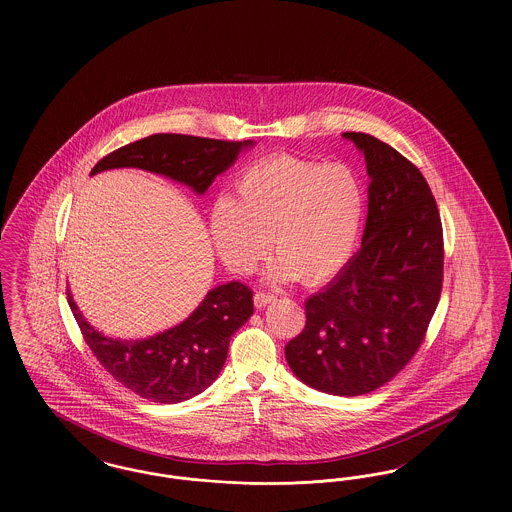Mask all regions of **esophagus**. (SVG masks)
<instances>
[{"mask_svg":"<svg viewBox=\"0 0 512 512\" xmlns=\"http://www.w3.org/2000/svg\"><path fill=\"white\" fill-rule=\"evenodd\" d=\"M276 299V295L270 292H257L255 293V297H253V301H255V307H267L268 303H272Z\"/></svg>","mask_w":512,"mask_h":512,"instance_id":"obj_1","label":"esophagus"}]
</instances>
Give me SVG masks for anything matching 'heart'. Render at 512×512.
I'll use <instances>...</instances> for the list:
<instances>
[{"label": "heart", "instance_id": "1", "mask_svg": "<svg viewBox=\"0 0 512 512\" xmlns=\"http://www.w3.org/2000/svg\"><path fill=\"white\" fill-rule=\"evenodd\" d=\"M363 215L365 190L349 167L282 153L240 172L234 197L211 205L209 232L234 272H251L274 240V278L320 286L349 265Z\"/></svg>", "mask_w": 512, "mask_h": 512}]
</instances>
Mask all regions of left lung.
Here are the masks:
<instances>
[{
    "mask_svg": "<svg viewBox=\"0 0 512 512\" xmlns=\"http://www.w3.org/2000/svg\"><path fill=\"white\" fill-rule=\"evenodd\" d=\"M365 151L363 245L322 292L305 301V328L288 341L293 374L332 395H365L411 363L443 286V228L432 190L386 142L345 132Z\"/></svg>",
    "mask_w": 512,
    "mask_h": 512,
    "instance_id": "left-lung-1",
    "label": "left lung"
}]
</instances>
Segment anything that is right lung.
<instances>
[{
  "mask_svg": "<svg viewBox=\"0 0 512 512\" xmlns=\"http://www.w3.org/2000/svg\"><path fill=\"white\" fill-rule=\"evenodd\" d=\"M251 142H226L186 134H153L105 155L92 174L136 167L165 174L203 194ZM69 307L90 351L122 388L153 403H180L209 388L228 355L232 334L253 315V292L230 282L205 295L182 324L147 340L122 341L101 336L74 305Z\"/></svg>",
  "mask_w": 512,
  "mask_h": 512,
  "instance_id": "add662e5",
  "label": "right lung"
}]
</instances>
